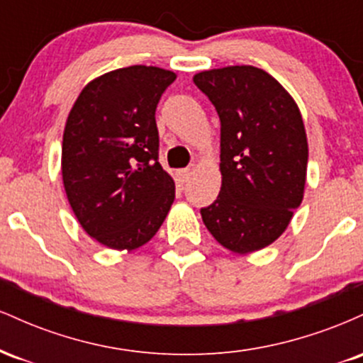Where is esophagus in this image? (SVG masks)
Segmentation results:
<instances>
[{
	"label": "esophagus",
	"mask_w": 363,
	"mask_h": 363,
	"mask_svg": "<svg viewBox=\"0 0 363 363\" xmlns=\"http://www.w3.org/2000/svg\"><path fill=\"white\" fill-rule=\"evenodd\" d=\"M189 177H191V169L177 170V181L181 182V184H184V182L189 181Z\"/></svg>",
	"instance_id": "esophagus-1"
}]
</instances>
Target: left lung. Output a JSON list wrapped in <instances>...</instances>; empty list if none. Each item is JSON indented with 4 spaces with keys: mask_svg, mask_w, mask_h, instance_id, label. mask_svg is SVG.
Here are the masks:
<instances>
[{
    "mask_svg": "<svg viewBox=\"0 0 363 363\" xmlns=\"http://www.w3.org/2000/svg\"><path fill=\"white\" fill-rule=\"evenodd\" d=\"M220 118L222 187L201 216L220 245L261 251L286 230L307 179L306 126L297 102L256 66H225L193 77Z\"/></svg>",
    "mask_w": 363,
    "mask_h": 363,
    "instance_id": "left-lung-1",
    "label": "left lung"
}]
</instances>
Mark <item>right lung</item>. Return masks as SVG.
<instances>
[{
	"label": "right lung",
	"mask_w": 363,
	"mask_h": 363,
	"mask_svg": "<svg viewBox=\"0 0 363 363\" xmlns=\"http://www.w3.org/2000/svg\"><path fill=\"white\" fill-rule=\"evenodd\" d=\"M177 74L135 65L86 83L62 133L61 174L82 228L116 251H135L164 223L176 184L158 164L155 109Z\"/></svg>",
	"instance_id": "right-lung-1"
}]
</instances>
